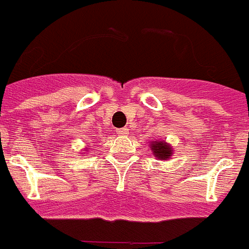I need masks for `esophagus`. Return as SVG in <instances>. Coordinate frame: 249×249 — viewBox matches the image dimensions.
I'll return each instance as SVG.
<instances>
[{
	"mask_svg": "<svg viewBox=\"0 0 249 249\" xmlns=\"http://www.w3.org/2000/svg\"><path fill=\"white\" fill-rule=\"evenodd\" d=\"M116 133H118L119 135H126L129 133V130L126 128H121V129H118V130H116Z\"/></svg>",
	"mask_w": 249,
	"mask_h": 249,
	"instance_id": "1",
	"label": "esophagus"
}]
</instances>
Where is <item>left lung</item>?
Listing matches in <instances>:
<instances>
[{"label":"left lung","instance_id":"left-lung-1","mask_svg":"<svg viewBox=\"0 0 249 249\" xmlns=\"http://www.w3.org/2000/svg\"><path fill=\"white\" fill-rule=\"evenodd\" d=\"M149 148L157 160H169L174 155V149L166 141H152Z\"/></svg>","mask_w":249,"mask_h":249}]
</instances>
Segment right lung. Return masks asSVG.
I'll use <instances>...</instances> for the list:
<instances>
[{"label": "right lung", "mask_w": 249, "mask_h": 249, "mask_svg": "<svg viewBox=\"0 0 249 249\" xmlns=\"http://www.w3.org/2000/svg\"><path fill=\"white\" fill-rule=\"evenodd\" d=\"M87 149V148H86ZM83 155H86V153H83Z\"/></svg>", "instance_id": "right-lung-1"}]
</instances>
